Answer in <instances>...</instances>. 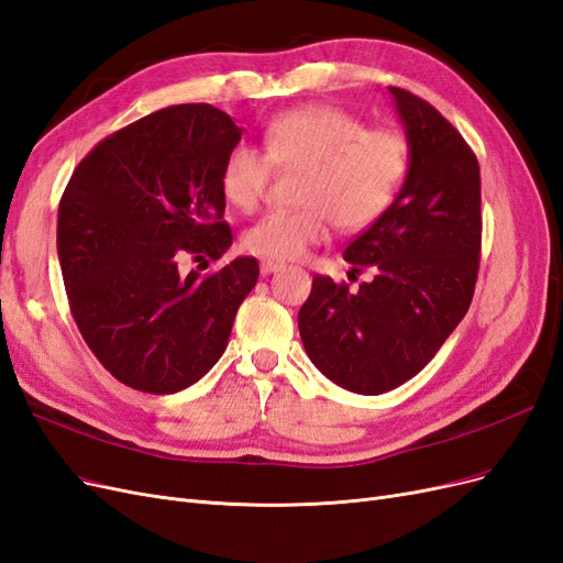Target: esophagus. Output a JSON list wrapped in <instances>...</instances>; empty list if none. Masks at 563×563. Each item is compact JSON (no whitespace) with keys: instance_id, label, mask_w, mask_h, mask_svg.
Here are the masks:
<instances>
[{"instance_id":"34e87169","label":"esophagus","mask_w":563,"mask_h":563,"mask_svg":"<svg viewBox=\"0 0 563 563\" xmlns=\"http://www.w3.org/2000/svg\"><path fill=\"white\" fill-rule=\"evenodd\" d=\"M282 267H284V263H275V261H263L261 263L263 275H275V272H279Z\"/></svg>"}]
</instances>
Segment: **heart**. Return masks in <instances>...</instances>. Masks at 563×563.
I'll return each mask as SVG.
<instances>
[{
	"label": "heart",
	"mask_w": 563,
	"mask_h": 563,
	"mask_svg": "<svg viewBox=\"0 0 563 563\" xmlns=\"http://www.w3.org/2000/svg\"><path fill=\"white\" fill-rule=\"evenodd\" d=\"M263 147L236 145L225 157L220 187L234 209L263 201L272 172H300L294 211H272L253 223L242 244L263 261H296L329 236L331 220L345 232L364 230L391 207L408 174V143L391 129H366L335 106H305L272 119Z\"/></svg>",
	"instance_id": "1"
}]
</instances>
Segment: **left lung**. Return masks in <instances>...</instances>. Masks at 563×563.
<instances>
[{
	"label": "left lung",
	"instance_id": "obj_1",
	"mask_svg": "<svg viewBox=\"0 0 563 563\" xmlns=\"http://www.w3.org/2000/svg\"><path fill=\"white\" fill-rule=\"evenodd\" d=\"M408 143L391 207L343 258L371 279L314 277L298 312L312 364L356 395H383L424 368L470 310L482 251L479 162L428 100L389 87Z\"/></svg>",
	"mask_w": 563,
	"mask_h": 563
}]
</instances>
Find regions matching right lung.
<instances>
[{"instance_id":"obj_1","label":"right lung","mask_w":563,"mask_h":563,"mask_svg":"<svg viewBox=\"0 0 563 563\" xmlns=\"http://www.w3.org/2000/svg\"><path fill=\"white\" fill-rule=\"evenodd\" d=\"M242 133L209 103L164 108L98 143L60 197L58 261L77 329L133 389L174 395L211 371L258 282L249 255L209 277L181 269L232 244L220 174Z\"/></svg>"}]
</instances>
